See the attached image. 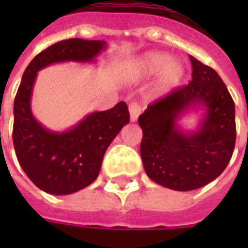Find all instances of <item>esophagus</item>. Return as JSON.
Listing matches in <instances>:
<instances>
[{"label":"esophagus","mask_w":248,"mask_h":248,"mask_svg":"<svg viewBox=\"0 0 248 248\" xmlns=\"http://www.w3.org/2000/svg\"><path fill=\"white\" fill-rule=\"evenodd\" d=\"M129 111H130V121H131V122H134V121H137L138 117H140V108L137 105V103H130Z\"/></svg>","instance_id":"esophagus-1"}]
</instances>
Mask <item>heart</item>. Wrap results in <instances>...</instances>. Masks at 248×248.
Listing matches in <instances>:
<instances>
[{
    "label": "heart",
    "instance_id": "b5f03b06",
    "mask_svg": "<svg viewBox=\"0 0 248 248\" xmlns=\"http://www.w3.org/2000/svg\"><path fill=\"white\" fill-rule=\"evenodd\" d=\"M159 73L150 90V97L156 98L166 94L182 79L185 67L179 61L171 60L167 53L150 51L142 56L135 63V78L145 79Z\"/></svg>",
    "mask_w": 248,
    "mask_h": 248
}]
</instances>
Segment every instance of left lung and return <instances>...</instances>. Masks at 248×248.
<instances>
[{
    "label": "left lung",
    "mask_w": 248,
    "mask_h": 248,
    "mask_svg": "<svg viewBox=\"0 0 248 248\" xmlns=\"http://www.w3.org/2000/svg\"><path fill=\"white\" fill-rule=\"evenodd\" d=\"M192 79L150 103L138 118L143 137L140 156L147 177L177 191H190L218 178L229 165L236 140L235 103L210 66L190 56ZM202 106L205 115L195 132H185L177 119Z\"/></svg>",
    "instance_id": "obj_1"
}]
</instances>
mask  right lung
I'll return each mask as SVG.
<instances>
[{
    "instance_id": "add662e5",
    "label": "right lung",
    "mask_w": 248,
    "mask_h": 248,
    "mask_svg": "<svg viewBox=\"0 0 248 248\" xmlns=\"http://www.w3.org/2000/svg\"><path fill=\"white\" fill-rule=\"evenodd\" d=\"M105 47V41H60L37 54L22 76L14 99L13 145L22 170L42 191L66 195L94 182L108 145L129 124L130 115L127 105L119 102L89 114L63 133L45 129L30 108L37 71L57 62H92Z\"/></svg>"
}]
</instances>
